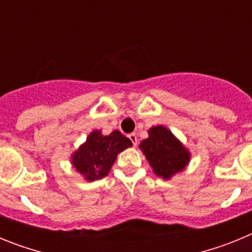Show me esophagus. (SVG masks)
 <instances>
[{"label":"esophagus","instance_id":"34e87169","mask_svg":"<svg viewBox=\"0 0 252 252\" xmlns=\"http://www.w3.org/2000/svg\"><path fill=\"white\" fill-rule=\"evenodd\" d=\"M128 137H130V140L132 141L133 146H136L137 145V136H136V133H130L128 135Z\"/></svg>","mask_w":252,"mask_h":252}]
</instances>
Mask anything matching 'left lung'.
Instances as JSON below:
<instances>
[{
    "label": "left lung",
    "instance_id": "8db88e82",
    "mask_svg": "<svg viewBox=\"0 0 252 252\" xmlns=\"http://www.w3.org/2000/svg\"><path fill=\"white\" fill-rule=\"evenodd\" d=\"M149 137L139 148L153 168L154 174L169 180L186 169L190 161V153L174 133L162 125L149 128Z\"/></svg>",
    "mask_w": 252,
    "mask_h": 252
}]
</instances>
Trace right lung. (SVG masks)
I'll list each match as a JSON object with an SVG mask.
<instances>
[{
  "mask_svg": "<svg viewBox=\"0 0 252 252\" xmlns=\"http://www.w3.org/2000/svg\"><path fill=\"white\" fill-rule=\"evenodd\" d=\"M131 146V140L119 130L112 131L110 135H103L101 130H93L72 154L70 161L87 182H94L108 175L117 155Z\"/></svg>",
  "mask_w": 252,
  "mask_h": 252,
  "instance_id": "obj_1",
  "label": "right lung"
}]
</instances>
